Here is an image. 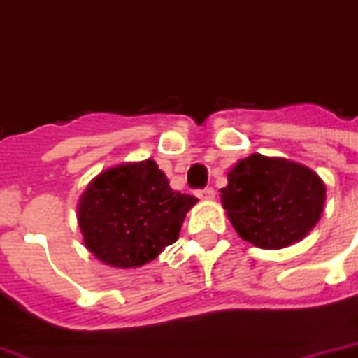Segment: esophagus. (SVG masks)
<instances>
[{
	"instance_id": "1",
	"label": "esophagus",
	"mask_w": 358,
	"mask_h": 358,
	"mask_svg": "<svg viewBox=\"0 0 358 358\" xmlns=\"http://www.w3.org/2000/svg\"><path fill=\"white\" fill-rule=\"evenodd\" d=\"M197 197L203 201H213L214 199V189L213 187H203V189H197Z\"/></svg>"
}]
</instances>
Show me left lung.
Instances as JSON below:
<instances>
[{"label":"left lung","mask_w":358,"mask_h":358,"mask_svg":"<svg viewBox=\"0 0 358 358\" xmlns=\"http://www.w3.org/2000/svg\"><path fill=\"white\" fill-rule=\"evenodd\" d=\"M220 197L241 239L275 250L298 243L313 229L324 208L327 187L306 165L252 153L227 172Z\"/></svg>","instance_id":"1"}]
</instances>
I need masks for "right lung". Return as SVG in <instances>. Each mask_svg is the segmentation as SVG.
<instances>
[{
    "mask_svg": "<svg viewBox=\"0 0 358 358\" xmlns=\"http://www.w3.org/2000/svg\"><path fill=\"white\" fill-rule=\"evenodd\" d=\"M193 195L171 189L153 159L100 172L78 206L85 246L106 266L129 269L157 258L178 239Z\"/></svg>",
    "mask_w": 358,
    "mask_h": 358,
    "instance_id": "obj_1",
    "label": "right lung"
}]
</instances>
